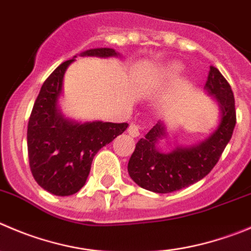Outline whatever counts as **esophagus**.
Masks as SVG:
<instances>
[{
  "instance_id": "esophagus-1",
  "label": "esophagus",
  "mask_w": 251,
  "mask_h": 251,
  "mask_svg": "<svg viewBox=\"0 0 251 251\" xmlns=\"http://www.w3.org/2000/svg\"><path fill=\"white\" fill-rule=\"evenodd\" d=\"M140 128H139V126H138V124H135V123H132L129 126V128H128V133H129V135L130 137H139V134H140Z\"/></svg>"
}]
</instances>
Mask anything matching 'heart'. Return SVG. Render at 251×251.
Masks as SVG:
<instances>
[{
    "mask_svg": "<svg viewBox=\"0 0 251 251\" xmlns=\"http://www.w3.org/2000/svg\"><path fill=\"white\" fill-rule=\"evenodd\" d=\"M177 70H178V68H173V69H170V70H168V75H174V74H175Z\"/></svg>",
    "mask_w": 251,
    "mask_h": 251,
    "instance_id": "1",
    "label": "heart"
}]
</instances>
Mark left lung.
Here are the masks:
<instances>
[{"label": "left lung", "instance_id": "left-lung-1", "mask_svg": "<svg viewBox=\"0 0 251 251\" xmlns=\"http://www.w3.org/2000/svg\"><path fill=\"white\" fill-rule=\"evenodd\" d=\"M204 90L221 111L216 129L197 144L176 145L163 151L157 144L168 137V132L164 122H157L137 143L128 163V173L138 186L156 193L174 192L202 180L218 163L235 127V101L230 85L214 66H211Z\"/></svg>", "mask_w": 251, "mask_h": 251}]
</instances>
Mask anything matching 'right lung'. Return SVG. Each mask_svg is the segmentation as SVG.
Returning <instances> with one entry per match:
<instances>
[{"label": "right lung", "mask_w": 251, "mask_h": 251, "mask_svg": "<svg viewBox=\"0 0 251 251\" xmlns=\"http://www.w3.org/2000/svg\"><path fill=\"white\" fill-rule=\"evenodd\" d=\"M80 56H119L111 48L85 50ZM64 61L43 83L28 122L29 166L40 187L55 196L78 192L91 170L94 156L128 128V123L73 121L61 113L59 99L63 80L73 61Z\"/></svg>", "instance_id": "1"}]
</instances>
